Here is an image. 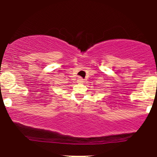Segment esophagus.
Here are the masks:
<instances>
[{"mask_svg":"<svg viewBox=\"0 0 157 157\" xmlns=\"http://www.w3.org/2000/svg\"><path fill=\"white\" fill-rule=\"evenodd\" d=\"M77 83H83V79L82 78V77H79L78 78H77Z\"/></svg>","mask_w":157,"mask_h":157,"instance_id":"esophagus-1","label":"esophagus"}]
</instances>
